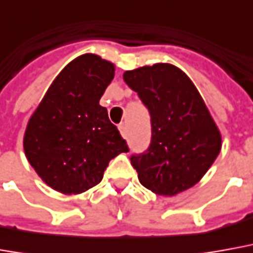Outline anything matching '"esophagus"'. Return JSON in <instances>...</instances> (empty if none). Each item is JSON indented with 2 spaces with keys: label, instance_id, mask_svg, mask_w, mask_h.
I'll return each mask as SVG.
<instances>
[{
  "label": "esophagus",
  "instance_id": "1",
  "mask_svg": "<svg viewBox=\"0 0 253 253\" xmlns=\"http://www.w3.org/2000/svg\"><path fill=\"white\" fill-rule=\"evenodd\" d=\"M119 131H120V134H122V137H125V138H126V135H127V127H126V125H120V126H119Z\"/></svg>",
  "mask_w": 253,
  "mask_h": 253
}]
</instances>
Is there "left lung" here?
I'll use <instances>...</instances> for the list:
<instances>
[{"instance_id":"left-lung-1","label":"left lung","mask_w":253,"mask_h":253,"mask_svg":"<svg viewBox=\"0 0 253 253\" xmlns=\"http://www.w3.org/2000/svg\"><path fill=\"white\" fill-rule=\"evenodd\" d=\"M123 79L151 115L149 148L130 158L140 183L163 197L191 188L221 149V134L197 87L170 63L127 70Z\"/></svg>"}]
</instances>
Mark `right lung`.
<instances>
[{
  "instance_id": "1",
  "label": "right lung",
  "mask_w": 253,
  "mask_h": 253,
  "mask_svg": "<svg viewBox=\"0 0 253 253\" xmlns=\"http://www.w3.org/2000/svg\"><path fill=\"white\" fill-rule=\"evenodd\" d=\"M115 65L84 54L55 77L29 119L23 148L41 180L62 194L97 185L111 159L128 152L126 141L99 105Z\"/></svg>"
}]
</instances>
